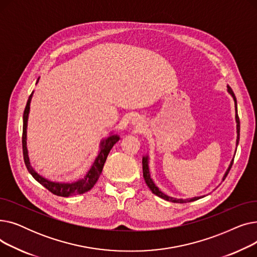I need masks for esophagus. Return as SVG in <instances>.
Returning <instances> with one entry per match:
<instances>
[{
    "label": "esophagus",
    "mask_w": 257,
    "mask_h": 257,
    "mask_svg": "<svg viewBox=\"0 0 257 257\" xmlns=\"http://www.w3.org/2000/svg\"><path fill=\"white\" fill-rule=\"evenodd\" d=\"M132 123H133V125H137V127L141 126V123H139V120H138V119H134V120L132 121Z\"/></svg>",
    "instance_id": "34e87169"
}]
</instances>
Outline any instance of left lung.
Instances as JSON below:
<instances>
[{
  "mask_svg": "<svg viewBox=\"0 0 257 257\" xmlns=\"http://www.w3.org/2000/svg\"><path fill=\"white\" fill-rule=\"evenodd\" d=\"M227 90L228 92L231 94L233 100H234V106H235V120H236V133H237V138H236V145L238 144V141H239V118H238V115H237V104H236V98L234 96V93L232 91V89L230 88V86H227ZM232 164H233V159L231 160L230 165H229V168L227 169L226 173L224 174V177H223V180H225V178L227 177V175L229 173V171H230L231 167H232ZM143 175H144V178H145V181L148 185V187L150 188V190L152 191V193L160 198H163L167 201H170V202H174V203H187V202H193V201H196V200H199L201 197H194V198H190V199H176V198H173V197H170L166 194H164L163 192H161L159 188L155 185V183L153 182L151 176H150V171H149V157L148 156H144L143 157Z\"/></svg>",
  "mask_w": 257,
  "mask_h": 257,
  "instance_id": "left-lung-1",
  "label": "left lung"
}]
</instances>
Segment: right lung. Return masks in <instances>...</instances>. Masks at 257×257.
Instances as JSON below:
<instances>
[{
	"label": "right lung",
	"instance_id": "1",
	"mask_svg": "<svg viewBox=\"0 0 257 257\" xmlns=\"http://www.w3.org/2000/svg\"><path fill=\"white\" fill-rule=\"evenodd\" d=\"M39 79V78H38ZM37 79V82H38ZM36 82V83H37ZM33 96V91L30 94V97L28 99V102H27L25 111H24V125H23V138H22V144H23V154H24V161L25 165L27 167V170L29 171V173L32 175L33 178L45 186L48 191H50L52 194L60 196V197H70L78 194H83L91 190L92 186L96 184L98 181L100 175L102 173L104 164L106 161V158L109 154L110 150L112 149V147L115 143L119 141V137L116 136V134H112L109 138H107L106 140H103L100 144V152L97 156V158L94 159L93 164L87 174L84 176V178L79 179L74 182H54L46 179L45 177L40 176V175L31 167L30 165V160L28 156V150H27V123H28V115L30 111V103L31 99Z\"/></svg>",
	"mask_w": 257,
	"mask_h": 257
}]
</instances>
